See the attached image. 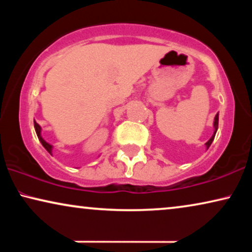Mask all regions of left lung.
<instances>
[{"label":"left lung","mask_w":252,"mask_h":252,"mask_svg":"<svg viewBox=\"0 0 252 252\" xmlns=\"http://www.w3.org/2000/svg\"><path fill=\"white\" fill-rule=\"evenodd\" d=\"M218 120H219V115H218V113H217L216 117H215V122H213V126H215V132H213V135L211 136V139H210V140L208 141V142L205 143V146H206V149H209V147L211 146V143H212L213 139H215V136H216V133H217V129H218Z\"/></svg>","instance_id":"1"}]
</instances>
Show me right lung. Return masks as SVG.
Here are the masks:
<instances>
[{
  "label": "right lung",
  "instance_id": "right-lung-1",
  "mask_svg": "<svg viewBox=\"0 0 252 252\" xmlns=\"http://www.w3.org/2000/svg\"><path fill=\"white\" fill-rule=\"evenodd\" d=\"M34 128H35L36 135H37V137H39L40 142L42 143V146L44 148H46V150L48 151V153L51 154V151H53V146H51V144H49L48 142H46V141L42 139V136H41V127H40V125L36 122H34Z\"/></svg>",
  "mask_w": 252,
  "mask_h": 252
}]
</instances>
